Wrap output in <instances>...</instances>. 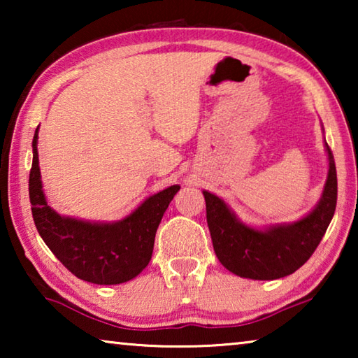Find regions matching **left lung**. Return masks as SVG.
<instances>
[{
	"label": "left lung",
	"instance_id": "obj_1",
	"mask_svg": "<svg viewBox=\"0 0 358 358\" xmlns=\"http://www.w3.org/2000/svg\"><path fill=\"white\" fill-rule=\"evenodd\" d=\"M329 175L319 203L310 215L292 224L254 229L241 222L229 205L203 191L207 222L216 257L229 271L250 280H278L292 275L316 251L336 208L338 180L331 150Z\"/></svg>",
	"mask_w": 358,
	"mask_h": 358
}]
</instances>
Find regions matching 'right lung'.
Here are the masks:
<instances>
[{"label":"right lung","mask_w":358,"mask_h":358,"mask_svg":"<svg viewBox=\"0 0 358 358\" xmlns=\"http://www.w3.org/2000/svg\"><path fill=\"white\" fill-rule=\"evenodd\" d=\"M38 129L33 137L29 202L44 243L72 275L83 281L112 286L136 278L150 262L157 226L180 186H169L150 196L117 222H90L62 216L48 207L42 191Z\"/></svg>","instance_id":"obj_1"}]
</instances>
